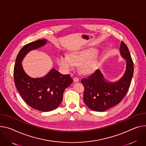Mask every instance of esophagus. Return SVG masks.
Wrapping results in <instances>:
<instances>
[{"label":"esophagus","mask_w":146,"mask_h":146,"mask_svg":"<svg viewBox=\"0 0 146 146\" xmlns=\"http://www.w3.org/2000/svg\"><path fill=\"white\" fill-rule=\"evenodd\" d=\"M78 81H79V79H78L77 77H74V78H73V82H74V83L78 82Z\"/></svg>","instance_id":"esophagus-1"}]
</instances>
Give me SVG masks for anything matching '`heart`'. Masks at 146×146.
I'll return each mask as SVG.
<instances>
[{
	"mask_svg": "<svg viewBox=\"0 0 146 146\" xmlns=\"http://www.w3.org/2000/svg\"><path fill=\"white\" fill-rule=\"evenodd\" d=\"M94 55V52L91 49L75 50L70 52L69 56L66 54L59 55L56 62L60 68L66 71L71 70L75 66L81 64V71L87 74L93 71L95 68L96 62L90 60Z\"/></svg>",
	"mask_w": 146,
	"mask_h": 146,
	"instance_id": "b5f03b06",
	"label": "heart"
}]
</instances>
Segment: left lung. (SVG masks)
<instances>
[{
    "label": "left lung",
    "mask_w": 146,
    "mask_h": 146,
    "mask_svg": "<svg viewBox=\"0 0 146 146\" xmlns=\"http://www.w3.org/2000/svg\"><path fill=\"white\" fill-rule=\"evenodd\" d=\"M119 50L121 56L126 60V68L118 81H107L99 69L88 78H82L84 102L92 110L103 112L114 107L122 100L129 90L133 74V62L127 46L122 41Z\"/></svg>",
    "instance_id": "obj_1"
}]
</instances>
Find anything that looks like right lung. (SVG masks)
<instances>
[{
	"mask_svg": "<svg viewBox=\"0 0 146 146\" xmlns=\"http://www.w3.org/2000/svg\"><path fill=\"white\" fill-rule=\"evenodd\" d=\"M46 39H40L24 45L17 56L14 79L20 94L31 108L42 112L55 110L63 100L64 90L73 82L69 74L64 75L52 69L45 76L33 78L25 72L22 61L29 52L45 46Z\"/></svg>",
	"mask_w": 146,
	"mask_h": 146,
	"instance_id": "obj_1",
	"label": "right lung"
}]
</instances>
